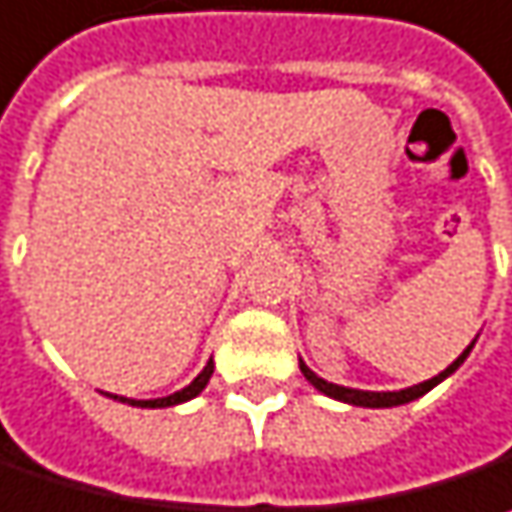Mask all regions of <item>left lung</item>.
I'll return each mask as SVG.
<instances>
[{
	"instance_id": "obj_1",
	"label": "left lung",
	"mask_w": 512,
	"mask_h": 512,
	"mask_svg": "<svg viewBox=\"0 0 512 512\" xmlns=\"http://www.w3.org/2000/svg\"><path fill=\"white\" fill-rule=\"evenodd\" d=\"M475 340L461 354H458V360H452L447 369L441 371V374H435V377H429V380H423L418 386H409V389H400V392H363V389H348V386H337V383H328V380H322L320 374H314V371L308 369L302 360H299V371L305 374V380L322 392V395L334 397V400H343V403H351V406H366V409H389V406H403V403H409V400H418L421 395H426L429 389H435L441 380H447L449 374H455L458 366L470 357V351H473Z\"/></svg>"
}]
</instances>
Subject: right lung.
<instances>
[{
  "label": "right lung",
  "instance_id": "obj_1",
  "mask_svg": "<svg viewBox=\"0 0 512 512\" xmlns=\"http://www.w3.org/2000/svg\"><path fill=\"white\" fill-rule=\"evenodd\" d=\"M213 360H207V366L201 369V374L192 380L190 386H184L181 392H175V395H167V397H155V400H132V397H120V395H109L106 392V397H112V400H120V403H129V406H141V409H167V406H178V403H187V400H192L195 395H201L204 392V386L210 383V377H213Z\"/></svg>",
  "mask_w": 512,
  "mask_h": 512
}]
</instances>
